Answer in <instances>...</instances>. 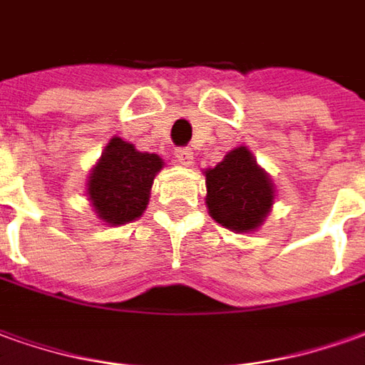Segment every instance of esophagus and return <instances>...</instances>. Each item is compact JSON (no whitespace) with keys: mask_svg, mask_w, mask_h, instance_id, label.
<instances>
[{"mask_svg":"<svg viewBox=\"0 0 365 365\" xmlns=\"http://www.w3.org/2000/svg\"><path fill=\"white\" fill-rule=\"evenodd\" d=\"M175 160H178V164L182 165L193 164V152H191V148H178L175 150Z\"/></svg>","mask_w":365,"mask_h":365,"instance_id":"obj_1","label":"esophagus"}]
</instances>
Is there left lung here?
Segmentation results:
<instances>
[{"label": "left lung", "mask_w": 365, "mask_h": 365, "mask_svg": "<svg viewBox=\"0 0 365 365\" xmlns=\"http://www.w3.org/2000/svg\"><path fill=\"white\" fill-rule=\"evenodd\" d=\"M205 205L219 225L249 233L262 225L274 203L271 175L247 146L231 150L223 162L205 170Z\"/></svg>", "instance_id": "8db88e82"}]
</instances>
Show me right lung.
I'll return each instance as SVG.
<instances>
[{
  "mask_svg": "<svg viewBox=\"0 0 365 365\" xmlns=\"http://www.w3.org/2000/svg\"><path fill=\"white\" fill-rule=\"evenodd\" d=\"M162 165L158 154L138 152L134 144L114 136L86 183L96 215L112 227L138 219L148 207L152 183Z\"/></svg>",
  "mask_w": 365,
  "mask_h": 365,
  "instance_id": "add662e5",
  "label": "right lung"
}]
</instances>
